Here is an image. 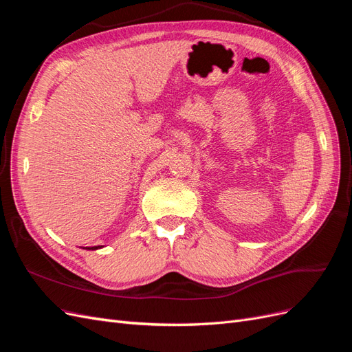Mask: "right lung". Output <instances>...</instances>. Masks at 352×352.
Segmentation results:
<instances>
[{"mask_svg":"<svg viewBox=\"0 0 352 352\" xmlns=\"http://www.w3.org/2000/svg\"><path fill=\"white\" fill-rule=\"evenodd\" d=\"M100 246H93V248H86V249H89V250H96V249H99Z\"/></svg>","mask_w":352,"mask_h":352,"instance_id":"add662e5","label":"right lung"}]
</instances>
